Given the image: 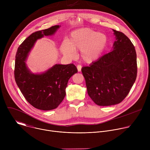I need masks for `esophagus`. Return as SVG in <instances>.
Instances as JSON below:
<instances>
[{"label":"esophagus","instance_id":"1","mask_svg":"<svg viewBox=\"0 0 150 150\" xmlns=\"http://www.w3.org/2000/svg\"><path fill=\"white\" fill-rule=\"evenodd\" d=\"M76 67H77V69H78V72H80V71H81V68H82L81 65H78Z\"/></svg>","mask_w":150,"mask_h":150}]
</instances>
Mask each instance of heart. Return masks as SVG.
Here are the masks:
<instances>
[{
	"label": "heart",
	"instance_id": "b5f03b06",
	"mask_svg": "<svg viewBox=\"0 0 150 150\" xmlns=\"http://www.w3.org/2000/svg\"><path fill=\"white\" fill-rule=\"evenodd\" d=\"M107 42L108 37L105 34L84 28L73 31L68 42L61 45L60 49L64 55L71 58L76 56V51L80 50L82 59L91 63L98 59Z\"/></svg>",
	"mask_w": 150,
	"mask_h": 150
}]
</instances>
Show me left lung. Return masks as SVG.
<instances>
[{"mask_svg":"<svg viewBox=\"0 0 150 150\" xmlns=\"http://www.w3.org/2000/svg\"><path fill=\"white\" fill-rule=\"evenodd\" d=\"M113 50L81 71L88 96L97 105L108 106L122 101L137 75V53L132 42L123 33L113 30Z\"/></svg>","mask_w":150,"mask_h":150,"instance_id":"obj_1","label":"left lung"}]
</instances>
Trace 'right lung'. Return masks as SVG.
<instances>
[{
	"instance_id": "obj_1",
	"label": "right lung",
	"mask_w": 150,
	"mask_h": 150,
	"mask_svg": "<svg viewBox=\"0 0 150 150\" xmlns=\"http://www.w3.org/2000/svg\"><path fill=\"white\" fill-rule=\"evenodd\" d=\"M60 27L54 25L33 33L19 46L15 56L14 76L18 87L31 105L42 110L57 108L65 97L69 78L78 72L73 63L55 64L41 74L32 73L26 65L28 55L37 40L53 35Z\"/></svg>"
}]
</instances>
